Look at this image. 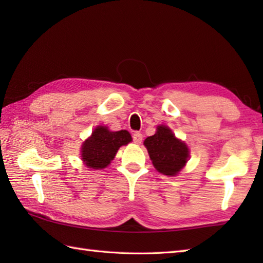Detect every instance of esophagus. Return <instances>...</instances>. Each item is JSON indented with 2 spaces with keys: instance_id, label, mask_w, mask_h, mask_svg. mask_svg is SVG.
Segmentation results:
<instances>
[{
  "instance_id": "34e87169",
  "label": "esophagus",
  "mask_w": 263,
  "mask_h": 263,
  "mask_svg": "<svg viewBox=\"0 0 263 263\" xmlns=\"http://www.w3.org/2000/svg\"><path fill=\"white\" fill-rule=\"evenodd\" d=\"M132 139H133V142L137 144H140L142 142V135L140 132H135L132 136Z\"/></svg>"
}]
</instances>
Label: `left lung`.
<instances>
[{"label": "left lung", "instance_id": "1", "mask_svg": "<svg viewBox=\"0 0 263 263\" xmlns=\"http://www.w3.org/2000/svg\"><path fill=\"white\" fill-rule=\"evenodd\" d=\"M143 143L155 168L165 175H176L187 161L186 144L176 139L167 126H158L156 135L148 137Z\"/></svg>", "mask_w": 263, "mask_h": 263}]
</instances>
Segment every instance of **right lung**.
Instances as JSON below:
<instances>
[{"label":"right lung","instance_id":"add662e5","mask_svg":"<svg viewBox=\"0 0 263 263\" xmlns=\"http://www.w3.org/2000/svg\"><path fill=\"white\" fill-rule=\"evenodd\" d=\"M131 140V135L126 130L111 132L106 126H98L82 144V160L90 168H105L113 160L119 148Z\"/></svg>","mask_w":263,"mask_h":263}]
</instances>
